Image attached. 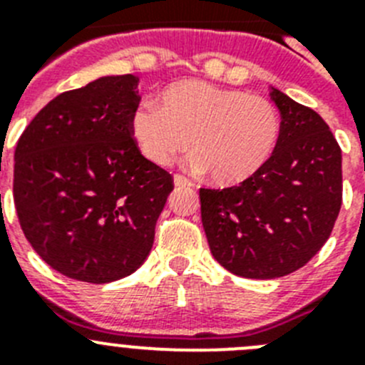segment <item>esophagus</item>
I'll return each instance as SVG.
<instances>
[{
  "instance_id": "esophagus-1",
  "label": "esophagus",
  "mask_w": 365,
  "mask_h": 365,
  "mask_svg": "<svg viewBox=\"0 0 365 365\" xmlns=\"http://www.w3.org/2000/svg\"><path fill=\"white\" fill-rule=\"evenodd\" d=\"M173 182H175V186H179V188H190V186H192V180L186 179L185 175H180V173H175V175H173Z\"/></svg>"
}]
</instances>
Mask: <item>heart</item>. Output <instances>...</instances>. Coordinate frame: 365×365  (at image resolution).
<instances>
[{
	"label": "heart",
	"mask_w": 365,
	"mask_h": 365,
	"mask_svg": "<svg viewBox=\"0 0 365 365\" xmlns=\"http://www.w3.org/2000/svg\"><path fill=\"white\" fill-rule=\"evenodd\" d=\"M279 131V111L269 98L201 80L170 83L159 106L144 102L131 117L135 143L150 163L170 166L190 140V166L222 186L259 172Z\"/></svg>",
	"instance_id": "1"
}]
</instances>
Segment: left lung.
<instances>
[{
    "instance_id": "1",
    "label": "left lung",
    "mask_w": 365,
    "mask_h": 365,
    "mask_svg": "<svg viewBox=\"0 0 365 365\" xmlns=\"http://www.w3.org/2000/svg\"><path fill=\"white\" fill-rule=\"evenodd\" d=\"M282 131L259 172L230 188H201L215 259L235 276L282 278L318 254L341 206V151L316 111L274 89Z\"/></svg>"
}]
</instances>
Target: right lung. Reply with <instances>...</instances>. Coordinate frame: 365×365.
Here are the masks:
<instances>
[{"mask_svg": "<svg viewBox=\"0 0 365 365\" xmlns=\"http://www.w3.org/2000/svg\"><path fill=\"white\" fill-rule=\"evenodd\" d=\"M135 74L66 91L25 128L14 151V205L38 256L71 279L109 283L143 265L173 177L131 133Z\"/></svg>", "mask_w": 365, "mask_h": 365, "instance_id": "right-lung-1", "label": "right lung"}]
</instances>
